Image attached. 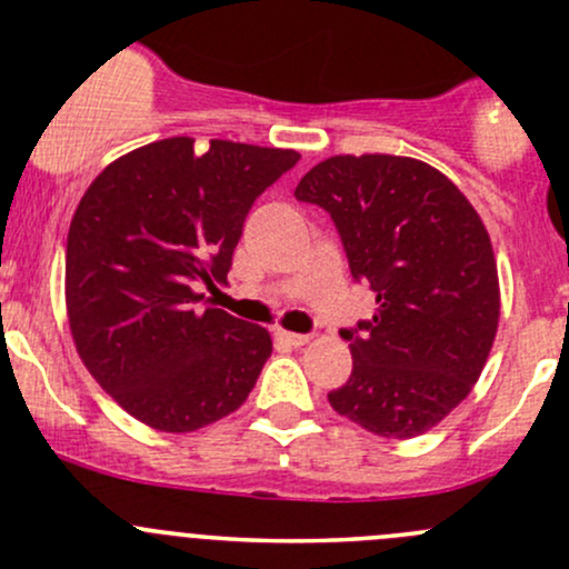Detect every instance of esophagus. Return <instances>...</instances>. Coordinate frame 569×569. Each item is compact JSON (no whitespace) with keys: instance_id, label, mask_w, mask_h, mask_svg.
Returning a JSON list of instances; mask_svg holds the SVG:
<instances>
[{"instance_id":"obj_1","label":"esophagus","mask_w":569,"mask_h":569,"mask_svg":"<svg viewBox=\"0 0 569 569\" xmlns=\"http://www.w3.org/2000/svg\"><path fill=\"white\" fill-rule=\"evenodd\" d=\"M278 337L283 342H289V346H305V342H310V335H299V332H286V329H278Z\"/></svg>"}]
</instances>
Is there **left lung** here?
I'll list each match as a JSON object with an SVG mask.
<instances>
[{
	"instance_id": "obj_1",
	"label": "left lung",
	"mask_w": 569,
	"mask_h": 569,
	"mask_svg": "<svg viewBox=\"0 0 569 569\" xmlns=\"http://www.w3.org/2000/svg\"><path fill=\"white\" fill-rule=\"evenodd\" d=\"M295 197L332 216L376 316L340 335L353 370L329 405L378 437L423 435L472 391L499 321L497 261L467 197L410 156H332Z\"/></svg>"
}]
</instances>
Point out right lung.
Returning a JSON list of instances; mask_svg holds the SVG:
<instances>
[{
	"label": "right lung",
	"instance_id": "1",
	"mask_svg": "<svg viewBox=\"0 0 569 569\" xmlns=\"http://www.w3.org/2000/svg\"><path fill=\"white\" fill-rule=\"evenodd\" d=\"M297 151L170 137L121 156L80 199L67 234V316L108 395L159 432L234 413L270 359L264 327L204 308L227 283L253 202Z\"/></svg>",
	"mask_w": 569,
	"mask_h": 569
}]
</instances>
